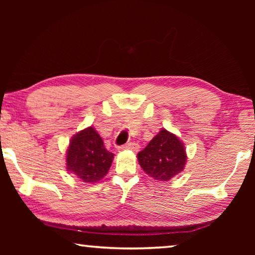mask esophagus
Segmentation results:
<instances>
[{"label":"esophagus","mask_w":255,"mask_h":255,"mask_svg":"<svg viewBox=\"0 0 255 255\" xmlns=\"http://www.w3.org/2000/svg\"><path fill=\"white\" fill-rule=\"evenodd\" d=\"M138 148H139V146H138V144L133 143V141H131V143H128L126 145H123V146H119L118 149L119 150H125V149H131V150H137Z\"/></svg>","instance_id":"1"}]
</instances>
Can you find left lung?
Segmentation results:
<instances>
[{
    "instance_id": "left-lung-1",
    "label": "left lung",
    "mask_w": 255,
    "mask_h": 255,
    "mask_svg": "<svg viewBox=\"0 0 255 255\" xmlns=\"http://www.w3.org/2000/svg\"><path fill=\"white\" fill-rule=\"evenodd\" d=\"M137 158L146 174L158 181H169L183 171L187 154L179 138L162 129L137 154Z\"/></svg>"
}]
</instances>
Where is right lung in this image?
<instances>
[{
    "mask_svg": "<svg viewBox=\"0 0 255 255\" xmlns=\"http://www.w3.org/2000/svg\"><path fill=\"white\" fill-rule=\"evenodd\" d=\"M114 156L105 147L100 135L93 127H89L71 139L66 153V167L83 182L94 183L105 178Z\"/></svg>",
    "mask_w": 255,
    "mask_h": 255,
    "instance_id": "obj_1",
    "label": "right lung"
}]
</instances>
